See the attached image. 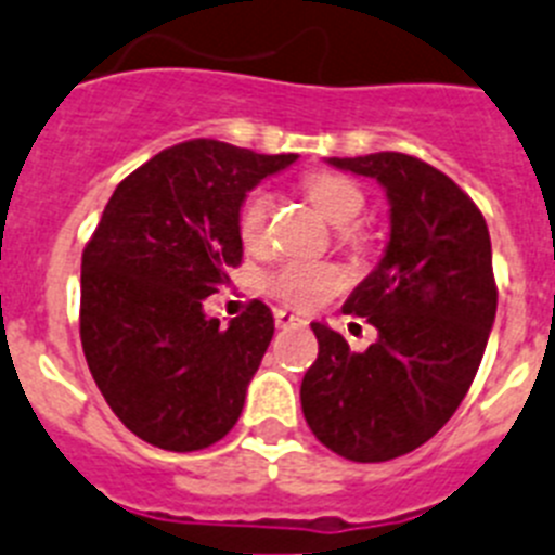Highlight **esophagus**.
Returning a JSON list of instances; mask_svg holds the SVG:
<instances>
[{
	"instance_id": "34e87169",
	"label": "esophagus",
	"mask_w": 555,
	"mask_h": 555,
	"mask_svg": "<svg viewBox=\"0 0 555 555\" xmlns=\"http://www.w3.org/2000/svg\"><path fill=\"white\" fill-rule=\"evenodd\" d=\"M273 318H276V326H279V330H284V326L307 324L305 318L296 315V312H287V310H273Z\"/></svg>"
}]
</instances>
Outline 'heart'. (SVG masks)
<instances>
[{"instance_id":"1","label":"heart","mask_w":555,"mask_h":555,"mask_svg":"<svg viewBox=\"0 0 555 555\" xmlns=\"http://www.w3.org/2000/svg\"><path fill=\"white\" fill-rule=\"evenodd\" d=\"M305 192L335 225H351L365 209V192L351 178L337 172H312L305 178ZM271 211L273 195L264 186L245 192L237 206V234L245 248L254 250L268 243ZM346 237H351V231H346ZM337 287H340V273L332 264L284 262L268 276V291L282 298L284 305L301 310L321 305Z\"/></svg>"}]
</instances>
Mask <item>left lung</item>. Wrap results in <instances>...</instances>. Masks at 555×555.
<instances>
[{"label":"left lung","instance_id":"obj_1","mask_svg":"<svg viewBox=\"0 0 555 555\" xmlns=\"http://www.w3.org/2000/svg\"><path fill=\"white\" fill-rule=\"evenodd\" d=\"M326 162L377 178L391 204V237L344 305L379 337L351 351L340 332L312 324L318 360L301 379V411L332 452L379 464L430 441L478 374L498 312L491 240L475 201L422 158Z\"/></svg>","mask_w":555,"mask_h":555}]
</instances>
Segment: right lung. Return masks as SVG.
<instances>
[{
    "label": "right lung",
    "mask_w": 555,
    "mask_h": 555,
    "mask_svg": "<svg viewBox=\"0 0 555 555\" xmlns=\"http://www.w3.org/2000/svg\"><path fill=\"white\" fill-rule=\"evenodd\" d=\"M218 139L167 147L105 204L80 264V344L119 422L170 452L211 447L237 424L273 337L262 301L229 326L204 298L243 259L237 206L296 162Z\"/></svg>",
    "instance_id": "add662e5"
}]
</instances>
